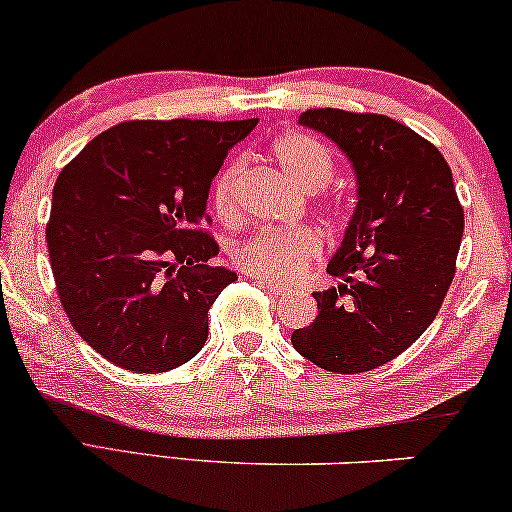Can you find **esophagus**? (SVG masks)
<instances>
[{
    "label": "esophagus",
    "instance_id": "esophagus-1",
    "mask_svg": "<svg viewBox=\"0 0 512 512\" xmlns=\"http://www.w3.org/2000/svg\"><path fill=\"white\" fill-rule=\"evenodd\" d=\"M255 280H257V285H259V287L269 289V292H271L273 296H285V294H289V287H285V285H278V282L262 280V278H255Z\"/></svg>",
    "mask_w": 512,
    "mask_h": 512
}]
</instances>
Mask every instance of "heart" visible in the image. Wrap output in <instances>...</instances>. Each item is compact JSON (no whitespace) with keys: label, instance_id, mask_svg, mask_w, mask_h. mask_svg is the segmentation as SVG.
I'll return each mask as SVG.
<instances>
[{"label":"heart","instance_id":"heart-1","mask_svg":"<svg viewBox=\"0 0 512 512\" xmlns=\"http://www.w3.org/2000/svg\"><path fill=\"white\" fill-rule=\"evenodd\" d=\"M271 154L282 172L305 193L326 188L335 174L331 151L317 137L287 133L273 142ZM243 160L232 158L220 167L211 181V207L223 220L239 213V181ZM338 211V209H333ZM324 241L315 227H262L234 248V262L250 276L271 282H296L308 273L310 264L322 255Z\"/></svg>","mask_w":512,"mask_h":512}]
</instances>
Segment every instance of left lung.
<instances>
[{"label":"left lung","instance_id":"1","mask_svg":"<svg viewBox=\"0 0 512 512\" xmlns=\"http://www.w3.org/2000/svg\"><path fill=\"white\" fill-rule=\"evenodd\" d=\"M299 121L352 160L358 204L329 262L342 285L312 294L319 315L292 345L322 370L358 375L393 361L434 322L455 278L464 211L446 158L400 121L338 108L305 110Z\"/></svg>","mask_w":512,"mask_h":512}]
</instances>
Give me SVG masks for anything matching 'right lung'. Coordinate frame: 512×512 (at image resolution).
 <instances>
[{
  "instance_id": "add662e5",
  "label": "right lung",
  "mask_w": 512,
  "mask_h": 512,
  "mask_svg": "<svg viewBox=\"0 0 512 512\" xmlns=\"http://www.w3.org/2000/svg\"><path fill=\"white\" fill-rule=\"evenodd\" d=\"M257 119H140L94 137L59 172L48 253L57 294L91 349L131 372L174 370L204 347L209 308L236 280L207 197Z\"/></svg>"
}]
</instances>
